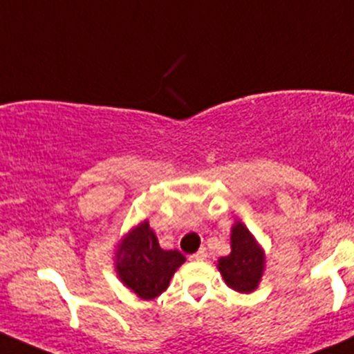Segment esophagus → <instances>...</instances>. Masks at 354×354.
<instances>
[{
  "label": "esophagus",
  "instance_id": "1",
  "mask_svg": "<svg viewBox=\"0 0 354 354\" xmlns=\"http://www.w3.org/2000/svg\"><path fill=\"white\" fill-rule=\"evenodd\" d=\"M207 258V249H200V251H196L195 254H192L189 256V259H192V261H202V259H205Z\"/></svg>",
  "mask_w": 354,
  "mask_h": 354
}]
</instances>
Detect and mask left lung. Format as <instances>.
<instances>
[{
	"label": "left lung",
	"mask_w": 354,
	"mask_h": 354,
	"mask_svg": "<svg viewBox=\"0 0 354 354\" xmlns=\"http://www.w3.org/2000/svg\"><path fill=\"white\" fill-rule=\"evenodd\" d=\"M266 268L263 245L241 221L230 229V252L217 261L225 285L239 293H251L261 283Z\"/></svg>",
	"instance_id": "1"
}]
</instances>
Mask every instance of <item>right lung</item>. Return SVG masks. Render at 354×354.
I'll return each mask as SVG.
<instances>
[{"instance_id": "right-lung-1", "label": "right lung", "mask_w": 354, "mask_h": 354, "mask_svg": "<svg viewBox=\"0 0 354 354\" xmlns=\"http://www.w3.org/2000/svg\"><path fill=\"white\" fill-rule=\"evenodd\" d=\"M117 277L142 300H154L169 286L176 270L187 261L176 249H162L149 221L139 222L120 237L113 251Z\"/></svg>"}]
</instances>
